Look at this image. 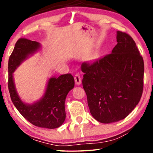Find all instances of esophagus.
<instances>
[{"mask_svg":"<svg viewBox=\"0 0 153 153\" xmlns=\"http://www.w3.org/2000/svg\"><path fill=\"white\" fill-rule=\"evenodd\" d=\"M74 81H75V83H76V85H80L81 83V78L80 75H79V74H75Z\"/></svg>","mask_w":153,"mask_h":153,"instance_id":"esophagus-1","label":"esophagus"}]
</instances>
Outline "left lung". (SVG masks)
I'll use <instances>...</instances> for the list:
<instances>
[{
    "label": "left lung",
    "mask_w": 153,
    "mask_h": 153,
    "mask_svg": "<svg viewBox=\"0 0 153 153\" xmlns=\"http://www.w3.org/2000/svg\"><path fill=\"white\" fill-rule=\"evenodd\" d=\"M116 39L111 53L81 65L90 112L106 124L126 118L139 102L143 88V60L135 42L120 31Z\"/></svg>",
    "instance_id": "left-lung-1"
}]
</instances>
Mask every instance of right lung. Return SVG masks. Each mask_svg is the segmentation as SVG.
Returning <instances> with one entry per match:
<instances>
[{"instance_id":"1","label":"right lung","mask_w":153,"mask_h":153,"mask_svg":"<svg viewBox=\"0 0 153 153\" xmlns=\"http://www.w3.org/2000/svg\"><path fill=\"white\" fill-rule=\"evenodd\" d=\"M41 48L40 43L26 38L16 42L8 62V88L14 106L27 120L37 127L55 129L61 126L65 120V102L68 93L74 87L72 75L50 77L42 97L32 104L21 99L14 80L13 73L18 67Z\"/></svg>"}]
</instances>
